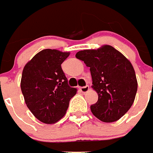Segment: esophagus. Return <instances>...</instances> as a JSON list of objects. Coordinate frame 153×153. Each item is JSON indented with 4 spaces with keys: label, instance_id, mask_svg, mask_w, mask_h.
<instances>
[{
    "label": "esophagus",
    "instance_id": "34e87169",
    "mask_svg": "<svg viewBox=\"0 0 153 153\" xmlns=\"http://www.w3.org/2000/svg\"><path fill=\"white\" fill-rule=\"evenodd\" d=\"M80 90L83 93H86V92H88L89 91V86L88 85H86V86L84 87H80Z\"/></svg>",
    "mask_w": 153,
    "mask_h": 153
}]
</instances>
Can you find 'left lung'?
Returning a JSON list of instances; mask_svg holds the SVG:
<instances>
[{"mask_svg": "<svg viewBox=\"0 0 153 153\" xmlns=\"http://www.w3.org/2000/svg\"><path fill=\"white\" fill-rule=\"evenodd\" d=\"M76 57L90 67L92 86L98 101L91 111L104 123L120 119L131 107L137 91V80L131 62L109 45L97 50H84Z\"/></svg>", "mask_w": 153, "mask_h": 153, "instance_id": "obj_1", "label": "left lung"}]
</instances>
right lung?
I'll return each mask as SVG.
<instances>
[{
	"label": "right lung",
	"mask_w": 153,
	"mask_h": 153,
	"mask_svg": "<svg viewBox=\"0 0 153 153\" xmlns=\"http://www.w3.org/2000/svg\"><path fill=\"white\" fill-rule=\"evenodd\" d=\"M69 52L46 49L25 65L21 88L27 107L35 118L53 124L64 117L77 89L70 88L61 65Z\"/></svg>",
	"instance_id": "1"
}]
</instances>
